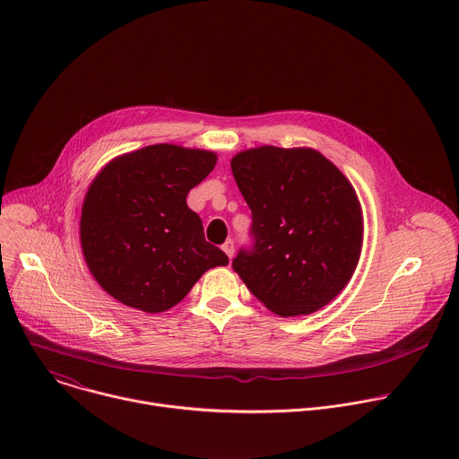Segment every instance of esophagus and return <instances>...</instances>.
<instances>
[{
    "label": "esophagus",
    "instance_id": "34e87169",
    "mask_svg": "<svg viewBox=\"0 0 459 459\" xmlns=\"http://www.w3.org/2000/svg\"><path fill=\"white\" fill-rule=\"evenodd\" d=\"M221 248H223V252L229 255V259H232V255H234V243L229 239V241L223 243Z\"/></svg>",
    "mask_w": 459,
    "mask_h": 459
}]
</instances>
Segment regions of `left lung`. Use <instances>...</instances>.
Returning <instances> with one entry per match:
<instances>
[{
	"label": "left lung",
	"mask_w": 459,
	"mask_h": 459,
	"mask_svg": "<svg viewBox=\"0 0 459 459\" xmlns=\"http://www.w3.org/2000/svg\"><path fill=\"white\" fill-rule=\"evenodd\" d=\"M230 169L252 211L254 248L234 273L271 312L305 316L351 281L363 247V211L347 176L310 147L261 145Z\"/></svg>",
	"instance_id": "8db88e82"
}]
</instances>
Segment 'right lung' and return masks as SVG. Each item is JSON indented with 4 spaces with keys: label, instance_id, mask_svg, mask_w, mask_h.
<instances>
[{
    "label": "right lung",
    "instance_id": "right-lung-1",
    "mask_svg": "<svg viewBox=\"0 0 459 459\" xmlns=\"http://www.w3.org/2000/svg\"><path fill=\"white\" fill-rule=\"evenodd\" d=\"M218 154L156 143L110 160L82 205L80 243L98 285L147 314L178 305L207 271L229 265L205 241L186 194L216 167Z\"/></svg>",
    "mask_w": 459,
    "mask_h": 459
}]
</instances>
